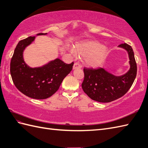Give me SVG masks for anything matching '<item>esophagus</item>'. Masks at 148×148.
Here are the masks:
<instances>
[{
  "instance_id": "1",
  "label": "esophagus",
  "mask_w": 148,
  "mask_h": 148,
  "mask_svg": "<svg viewBox=\"0 0 148 148\" xmlns=\"http://www.w3.org/2000/svg\"><path fill=\"white\" fill-rule=\"evenodd\" d=\"M82 66L79 63H75L73 65V69H77V68H81Z\"/></svg>"
}]
</instances>
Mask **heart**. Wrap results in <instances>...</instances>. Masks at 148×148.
I'll return each instance as SVG.
<instances>
[{"label": "heart", "mask_w": 148, "mask_h": 148, "mask_svg": "<svg viewBox=\"0 0 148 148\" xmlns=\"http://www.w3.org/2000/svg\"><path fill=\"white\" fill-rule=\"evenodd\" d=\"M74 51L78 55L85 57V62L88 66L97 67L105 60L108 49L99 42L88 41L77 44Z\"/></svg>", "instance_id": "1"}]
</instances>
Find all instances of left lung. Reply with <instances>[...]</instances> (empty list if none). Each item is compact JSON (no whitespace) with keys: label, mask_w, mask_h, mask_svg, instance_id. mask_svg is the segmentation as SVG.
I'll use <instances>...</instances> for the list:
<instances>
[{"label":"left lung","mask_w":148,"mask_h":148,"mask_svg":"<svg viewBox=\"0 0 148 148\" xmlns=\"http://www.w3.org/2000/svg\"><path fill=\"white\" fill-rule=\"evenodd\" d=\"M128 52L130 69L120 77L114 76L103 68H84L83 90L91 99L99 102H110L124 95L134 82L137 74V64L132 47L127 43L119 45Z\"/></svg>","instance_id":"obj_1"}]
</instances>
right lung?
<instances>
[{
  "label": "right lung",
  "mask_w": 148,
  "mask_h": 148,
  "mask_svg": "<svg viewBox=\"0 0 148 148\" xmlns=\"http://www.w3.org/2000/svg\"><path fill=\"white\" fill-rule=\"evenodd\" d=\"M34 39L35 36H29L18 42L10 61V71L13 83L21 92L32 99H45L58 90L74 63L66 64L57 58L41 67L27 66L23 59V51Z\"/></svg>",
  "instance_id": "1"
}]
</instances>
